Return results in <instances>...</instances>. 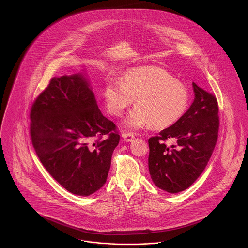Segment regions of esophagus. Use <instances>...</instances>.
Returning a JSON list of instances; mask_svg holds the SVG:
<instances>
[{
	"mask_svg": "<svg viewBox=\"0 0 248 248\" xmlns=\"http://www.w3.org/2000/svg\"><path fill=\"white\" fill-rule=\"evenodd\" d=\"M122 137H123L124 141L129 142V141H132V140H133L134 135H133V133H130V132H124V133L122 134Z\"/></svg>",
	"mask_w": 248,
	"mask_h": 248,
	"instance_id": "1",
	"label": "esophagus"
}]
</instances>
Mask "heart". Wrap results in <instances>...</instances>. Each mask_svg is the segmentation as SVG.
I'll return each mask as SVG.
<instances>
[{
  "mask_svg": "<svg viewBox=\"0 0 248 248\" xmlns=\"http://www.w3.org/2000/svg\"><path fill=\"white\" fill-rule=\"evenodd\" d=\"M108 112L121 117L134 102L136 108L124 124L128 129H141L150 124L166 128L178 122L187 108V88L160 66H142L127 70L122 82L111 78L103 92Z\"/></svg>",
  "mask_w": 248,
  "mask_h": 248,
  "instance_id": "obj_1",
  "label": "heart"
}]
</instances>
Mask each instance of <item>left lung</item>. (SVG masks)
Returning <instances> with one entry per match:
<instances>
[{"mask_svg":"<svg viewBox=\"0 0 248 248\" xmlns=\"http://www.w3.org/2000/svg\"><path fill=\"white\" fill-rule=\"evenodd\" d=\"M194 101L182 118L148 140V168L155 186L168 193L187 189L200 177L215 148L219 132L216 98L192 83ZM173 138L177 144L167 148Z\"/></svg>","mask_w":248,"mask_h":248,"instance_id":"left-lung-1","label":"left lung"}]
</instances>
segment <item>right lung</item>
<instances>
[{
	"label": "right lung",
	"instance_id": "right-lung-1",
	"mask_svg": "<svg viewBox=\"0 0 248 248\" xmlns=\"http://www.w3.org/2000/svg\"><path fill=\"white\" fill-rule=\"evenodd\" d=\"M30 120L34 149L63 188L86 197L106 184L120 135L99 109L84 72L54 77L34 102Z\"/></svg>",
	"mask_w": 248,
	"mask_h": 248
}]
</instances>
